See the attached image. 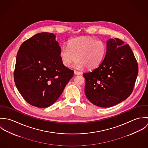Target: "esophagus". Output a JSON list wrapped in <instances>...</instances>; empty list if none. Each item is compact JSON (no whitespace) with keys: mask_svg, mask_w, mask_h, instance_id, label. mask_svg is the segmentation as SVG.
Instances as JSON below:
<instances>
[{"mask_svg":"<svg viewBox=\"0 0 148 148\" xmlns=\"http://www.w3.org/2000/svg\"><path fill=\"white\" fill-rule=\"evenodd\" d=\"M74 74L79 75H80L81 73L80 72H78V71H74Z\"/></svg>","mask_w":148,"mask_h":148,"instance_id":"obj_1","label":"esophagus"}]
</instances>
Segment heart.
<instances>
[{"label": "heart", "mask_w": 148, "mask_h": 148, "mask_svg": "<svg viewBox=\"0 0 148 148\" xmlns=\"http://www.w3.org/2000/svg\"><path fill=\"white\" fill-rule=\"evenodd\" d=\"M105 43L89 36L74 38L69 40L68 47L64 46L60 50V57L66 66L71 65L77 58L73 66L76 69H93L102 62L105 55Z\"/></svg>", "instance_id": "obj_1"}]
</instances>
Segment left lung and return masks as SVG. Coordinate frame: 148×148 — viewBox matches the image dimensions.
Wrapping results in <instances>:
<instances>
[{
    "instance_id": "1",
    "label": "left lung",
    "mask_w": 148,
    "mask_h": 148,
    "mask_svg": "<svg viewBox=\"0 0 148 148\" xmlns=\"http://www.w3.org/2000/svg\"><path fill=\"white\" fill-rule=\"evenodd\" d=\"M138 72L137 62L129 45L119 39H110L104 60L91 72L83 73L85 94L97 106H116L132 93Z\"/></svg>"
}]
</instances>
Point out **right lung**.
<instances>
[{"instance_id": "add662e5", "label": "right lung", "mask_w": 148, "mask_h": 148, "mask_svg": "<svg viewBox=\"0 0 148 148\" xmlns=\"http://www.w3.org/2000/svg\"><path fill=\"white\" fill-rule=\"evenodd\" d=\"M56 37L52 33L36 34L22 43L17 53L15 85L24 99L38 108L55 103L74 74L62 62Z\"/></svg>"}]
</instances>
